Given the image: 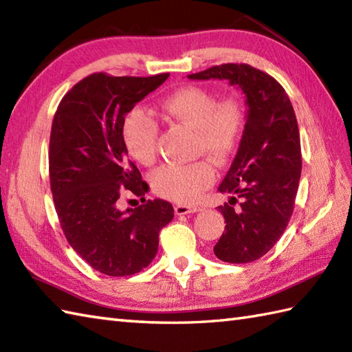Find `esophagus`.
I'll use <instances>...</instances> for the list:
<instances>
[{"mask_svg":"<svg viewBox=\"0 0 352 352\" xmlns=\"http://www.w3.org/2000/svg\"><path fill=\"white\" fill-rule=\"evenodd\" d=\"M204 208L199 206H188V204H177L175 206V213L177 214H189V213H197L203 212Z\"/></svg>","mask_w":352,"mask_h":352,"instance_id":"obj_1","label":"esophagus"}]
</instances>
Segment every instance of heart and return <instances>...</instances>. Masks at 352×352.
I'll list each match as a JSON object with an SVG mask.
<instances>
[{
	"mask_svg": "<svg viewBox=\"0 0 352 352\" xmlns=\"http://www.w3.org/2000/svg\"><path fill=\"white\" fill-rule=\"evenodd\" d=\"M166 121L193 130V146L216 163L234 155L242 138L243 110L236 98L216 100L212 91L201 86H184L162 101ZM124 144L133 159L151 166L157 159L159 124L142 110H131L122 124ZM214 180V168L208 160L164 164L153 172L151 182L160 197L175 203H193Z\"/></svg>",
	"mask_w": 352,
	"mask_h": 352,
	"instance_id": "obj_1",
	"label": "heart"
}]
</instances>
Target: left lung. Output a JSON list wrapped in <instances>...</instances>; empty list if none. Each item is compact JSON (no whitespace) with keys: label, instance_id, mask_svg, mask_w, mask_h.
<instances>
[{"label":"left lung","instance_id":"8db88e82","mask_svg":"<svg viewBox=\"0 0 352 352\" xmlns=\"http://www.w3.org/2000/svg\"><path fill=\"white\" fill-rule=\"evenodd\" d=\"M228 80L245 94V130L221 186L230 193L219 206L227 226L214 256L227 263H250L278 242L294 212L301 177V142L294 107L283 86L246 63H226L188 76Z\"/></svg>","mask_w":352,"mask_h":352}]
</instances>
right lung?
Segmentation results:
<instances>
[{"label":"right lung","mask_w":352,"mask_h":352,"mask_svg":"<svg viewBox=\"0 0 352 352\" xmlns=\"http://www.w3.org/2000/svg\"><path fill=\"white\" fill-rule=\"evenodd\" d=\"M169 74H92L66 94L52 119L50 183L66 241L86 263L110 276L140 272L155 257L160 230L174 218L163 199L121 210L124 192L144 197L148 184L129 160L125 115Z\"/></svg>","instance_id":"add662e5"}]
</instances>
